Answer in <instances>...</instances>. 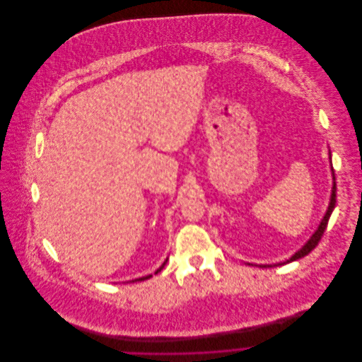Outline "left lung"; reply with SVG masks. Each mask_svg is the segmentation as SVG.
Returning <instances> with one entry per match:
<instances>
[{
  "label": "left lung",
  "mask_w": 362,
  "mask_h": 362,
  "mask_svg": "<svg viewBox=\"0 0 362 362\" xmlns=\"http://www.w3.org/2000/svg\"><path fill=\"white\" fill-rule=\"evenodd\" d=\"M329 158H330V170H332V177H333V187H332V194H330V202H329V206L327 210L323 216V218L320 220L317 228L315 230V233L310 235V240L291 257V258L287 259L286 262H280V263H274V264H255V266H260V267H273V266H279V264H286V263H290V262H294L297 259L304 258L305 255H308L310 251L317 245V243L320 241L326 227H327V221L330 218V214L333 211V209L336 206V178H334V171H333V165H332V157H330V151H329ZM247 264H252V263H247Z\"/></svg>",
  "instance_id": "8db88e82"
}]
</instances>
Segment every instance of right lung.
Listing matches in <instances>:
<instances>
[{
  "label": "right lung",
  "mask_w": 362,
  "mask_h": 362,
  "mask_svg": "<svg viewBox=\"0 0 362 362\" xmlns=\"http://www.w3.org/2000/svg\"><path fill=\"white\" fill-rule=\"evenodd\" d=\"M167 259H168V258H167ZM167 259H165V260H164V262H163V264H161V266H160V267H158V269H157V270H156L155 274H157V273H158V272H160V270H161V269H163V267H164V264H165V263H167ZM151 277H152V274H148V276H144V277H139V279H135V280H132V281H144V280H148V279H151Z\"/></svg>",
  "instance_id": "obj_1"
}]
</instances>
